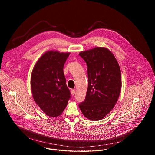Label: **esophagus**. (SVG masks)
<instances>
[{"mask_svg": "<svg viewBox=\"0 0 155 155\" xmlns=\"http://www.w3.org/2000/svg\"><path fill=\"white\" fill-rule=\"evenodd\" d=\"M71 94H72V95H74L75 94V90H71Z\"/></svg>", "mask_w": 155, "mask_h": 155, "instance_id": "34e87169", "label": "esophagus"}]
</instances>
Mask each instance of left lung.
I'll return each mask as SVG.
<instances>
[{
  "label": "left lung",
  "instance_id": "left-lung-1",
  "mask_svg": "<svg viewBox=\"0 0 155 155\" xmlns=\"http://www.w3.org/2000/svg\"><path fill=\"white\" fill-rule=\"evenodd\" d=\"M79 55L87 66L88 86L85 99L79 104L87 119H103L114 107L121 88L119 64L113 53L105 48L96 47Z\"/></svg>",
  "mask_w": 155,
  "mask_h": 155
}]
</instances>
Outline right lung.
<instances>
[{"label":"right lung","mask_w":155,"mask_h":155,"mask_svg":"<svg viewBox=\"0 0 155 155\" xmlns=\"http://www.w3.org/2000/svg\"><path fill=\"white\" fill-rule=\"evenodd\" d=\"M69 54L47 51L40 58L32 72L31 86L34 100L50 117L59 116L71 96L63 72Z\"/></svg>","instance_id":"1"}]
</instances>
